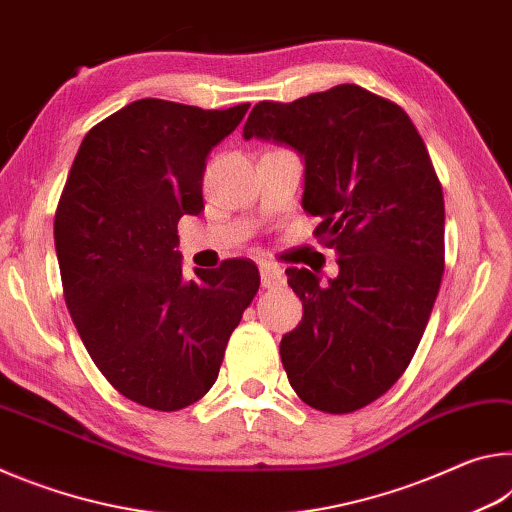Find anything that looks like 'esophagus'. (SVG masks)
<instances>
[{"mask_svg":"<svg viewBox=\"0 0 512 512\" xmlns=\"http://www.w3.org/2000/svg\"><path fill=\"white\" fill-rule=\"evenodd\" d=\"M259 280H262L264 289H275V287H282L284 273H282L280 266L262 264V266H259Z\"/></svg>","mask_w":512,"mask_h":512,"instance_id":"obj_1","label":"esophagus"}]
</instances>
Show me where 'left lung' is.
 <instances>
[{
    "label": "left lung",
    "instance_id": "1",
    "mask_svg": "<svg viewBox=\"0 0 512 512\" xmlns=\"http://www.w3.org/2000/svg\"><path fill=\"white\" fill-rule=\"evenodd\" d=\"M277 142L305 164V212L339 253L327 284L287 268L302 320L282 336L289 384L305 404L350 413L409 366L445 271V203L409 115L359 85L291 103L262 101L244 140Z\"/></svg>",
    "mask_w": 512,
    "mask_h": 512
}]
</instances>
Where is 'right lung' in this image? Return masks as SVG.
<instances>
[{"mask_svg":"<svg viewBox=\"0 0 512 512\" xmlns=\"http://www.w3.org/2000/svg\"><path fill=\"white\" fill-rule=\"evenodd\" d=\"M248 108L128 103L85 135L60 196L54 241L69 314L101 375L155 411L210 391L259 289L248 259L185 277L176 250L180 216L203 212L207 155Z\"/></svg>","mask_w":512,"mask_h":512,"instance_id":"obj_1","label":"right lung"}]
</instances>
